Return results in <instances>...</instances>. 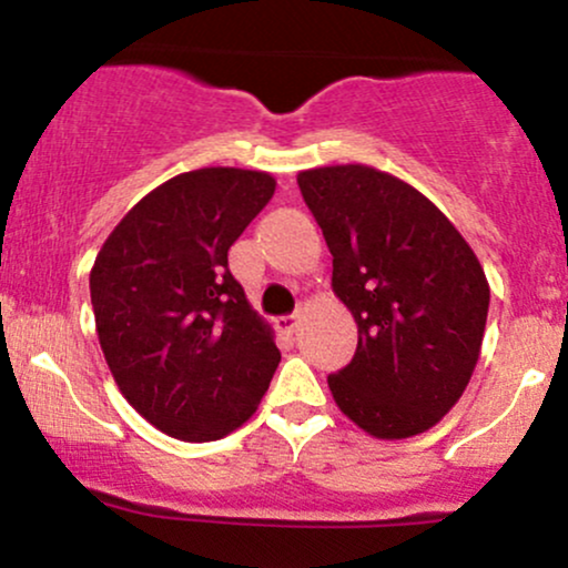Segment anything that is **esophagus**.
Returning <instances> with one entry per match:
<instances>
[{
  "label": "esophagus",
  "instance_id": "1",
  "mask_svg": "<svg viewBox=\"0 0 568 568\" xmlns=\"http://www.w3.org/2000/svg\"><path fill=\"white\" fill-rule=\"evenodd\" d=\"M297 324H300V313H292V316H282L276 322V326L282 332H295L297 329Z\"/></svg>",
  "mask_w": 568,
  "mask_h": 568
}]
</instances>
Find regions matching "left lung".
Instances as JSON below:
<instances>
[{
	"mask_svg": "<svg viewBox=\"0 0 568 568\" xmlns=\"http://www.w3.org/2000/svg\"><path fill=\"white\" fill-rule=\"evenodd\" d=\"M297 185L332 252V292L358 326L353 362L326 379L332 398L383 442L430 430L481 356L489 282L476 252L390 172L313 166Z\"/></svg>",
	"mask_w": 568,
	"mask_h": 568,
	"instance_id": "left-lung-1",
	"label": "left lung"
}]
</instances>
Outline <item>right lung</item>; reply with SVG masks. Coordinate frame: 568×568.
<instances>
[{"label": "right lung", "instance_id": "1", "mask_svg": "<svg viewBox=\"0 0 568 568\" xmlns=\"http://www.w3.org/2000/svg\"><path fill=\"white\" fill-rule=\"evenodd\" d=\"M276 178L202 166L156 185L100 246L90 297L105 364L140 417L180 442L229 436L257 412L282 353L229 271Z\"/></svg>", "mask_w": 568, "mask_h": 568}]
</instances>
